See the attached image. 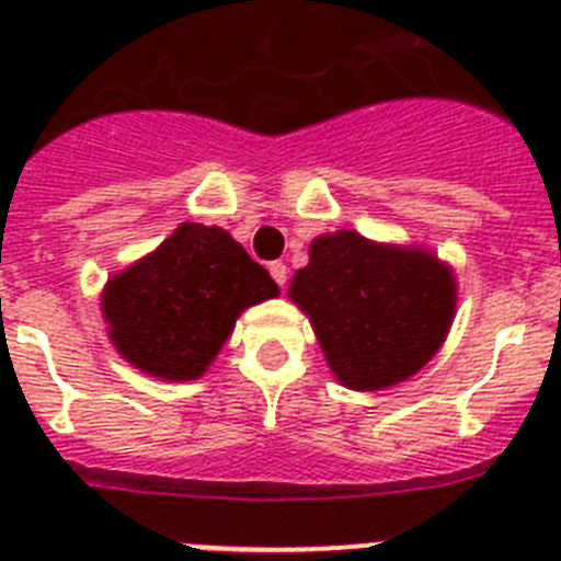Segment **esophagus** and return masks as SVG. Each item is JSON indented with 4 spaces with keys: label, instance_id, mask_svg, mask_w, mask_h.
<instances>
[{
    "label": "esophagus",
    "instance_id": "1",
    "mask_svg": "<svg viewBox=\"0 0 561 561\" xmlns=\"http://www.w3.org/2000/svg\"><path fill=\"white\" fill-rule=\"evenodd\" d=\"M270 275L275 277L277 286H284L286 277H289V270H286L284 261H272V264H270Z\"/></svg>",
    "mask_w": 561,
    "mask_h": 561
}]
</instances>
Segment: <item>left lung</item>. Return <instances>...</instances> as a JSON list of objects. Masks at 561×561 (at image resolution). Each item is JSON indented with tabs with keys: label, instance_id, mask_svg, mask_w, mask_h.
Instances as JSON below:
<instances>
[{
	"label": "left lung",
	"instance_id": "obj_1",
	"mask_svg": "<svg viewBox=\"0 0 561 561\" xmlns=\"http://www.w3.org/2000/svg\"><path fill=\"white\" fill-rule=\"evenodd\" d=\"M289 297L309 314L336 379L354 390L390 388L424 368L455 314L453 272L438 257L354 230L314 238Z\"/></svg>",
	"mask_w": 561,
	"mask_h": 561
}]
</instances>
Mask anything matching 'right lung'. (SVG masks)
<instances>
[{
  "label": "right lung",
  "instance_id": "right-lung-1",
  "mask_svg": "<svg viewBox=\"0 0 561 561\" xmlns=\"http://www.w3.org/2000/svg\"><path fill=\"white\" fill-rule=\"evenodd\" d=\"M275 295L270 272L230 232L180 225L160 250L108 280L103 317L131 365L185 381L205 374L247 306Z\"/></svg>",
  "mask_w": 561,
  "mask_h": 561
}]
</instances>
